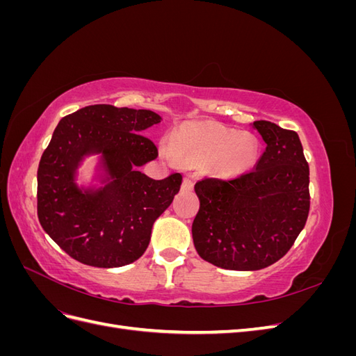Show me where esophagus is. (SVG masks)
Masks as SVG:
<instances>
[{"label": "esophagus", "mask_w": 356, "mask_h": 356, "mask_svg": "<svg viewBox=\"0 0 356 356\" xmlns=\"http://www.w3.org/2000/svg\"><path fill=\"white\" fill-rule=\"evenodd\" d=\"M193 184H195V182H193V178L190 175H186L184 179H182V186L181 187H182V190H191Z\"/></svg>", "instance_id": "34e87169"}]
</instances>
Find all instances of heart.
Here are the masks:
<instances>
[{
    "mask_svg": "<svg viewBox=\"0 0 356 356\" xmlns=\"http://www.w3.org/2000/svg\"><path fill=\"white\" fill-rule=\"evenodd\" d=\"M257 141L250 134H236L213 122L182 126L174 136V153L191 165L213 161L224 175H239L250 169L257 157Z\"/></svg>",
    "mask_w": 356,
    "mask_h": 356,
    "instance_id": "1",
    "label": "heart"
}]
</instances>
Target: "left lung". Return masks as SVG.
<instances>
[{
	"instance_id": "obj_1",
	"label": "left lung",
	"mask_w": 356,
	"mask_h": 356,
	"mask_svg": "<svg viewBox=\"0 0 356 356\" xmlns=\"http://www.w3.org/2000/svg\"><path fill=\"white\" fill-rule=\"evenodd\" d=\"M254 127L267 145L252 170L195 184L200 208L193 242L203 260L227 270H260L281 260L310 209L309 165L297 132L267 120Z\"/></svg>"
}]
</instances>
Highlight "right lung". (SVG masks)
<instances>
[{"instance_id": "obj_1", "label": "right lung", "mask_w": 356, "mask_h": 356, "mask_svg": "<svg viewBox=\"0 0 356 356\" xmlns=\"http://www.w3.org/2000/svg\"><path fill=\"white\" fill-rule=\"evenodd\" d=\"M161 117L149 110L98 104L68 114L56 126L37 172L41 227L74 260L93 267H120L141 257L153 222L174 200L182 175L153 179L136 168L159 156L143 135ZM102 151L115 179L88 195L72 182L79 159Z\"/></svg>"}]
</instances>
